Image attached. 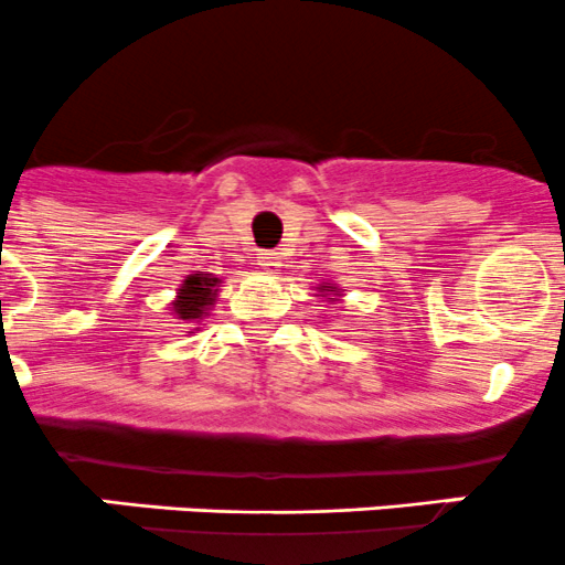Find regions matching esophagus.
I'll return each mask as SVG.
<instances>
[{"mask_svg":"<svg viewBox=\"0 0 565 565\" xmlns=\"http://www.w3.org/2000/svg\"><path fill=\"white\" fill-rule=\"evenodd\" d=\"M258 260H260V266H264V271H269V275H277V271H280V255L271 253V249L260 253Z\"/></svg>","mask_w":565,"mask_h":565,"instance_id":"esophagus-1","label":"esophagus"}]
</instances>
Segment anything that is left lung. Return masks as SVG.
<instances>
[{"instance_id": "8db88e82", "label": "left lung", "mask_w": 565, "mask_h": 565, "mask_svg": "<svg viewBox=\"0 0 565 565\" xmlns=\"http://www.w3.org/2000/svg\"><path fill=\"white\" fill-rule=\"evenodd\" d=\"M323 290H327V288H323Z\"/></svg>"}]
</instances>
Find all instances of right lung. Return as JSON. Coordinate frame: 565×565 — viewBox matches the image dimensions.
Segmentation results:
<instances>
[{"mask_svg":"<svg viewBox=\"0 0 565 565\" xmlns=\"http://www.w3.org/2000/svg\"><path fill=\"white\" fill-rule=\"evenodd\" d=\"M220 282L216 277H203V275H192L186 277L183 282L181 296L175 299V316L183 318V321H194V318L203 316L205 307L214 301V285Z\"/></svg>","mask_w":565,"mask_h":565,"instance_id":"add662e5","label":"right lung"}]
</instances>
